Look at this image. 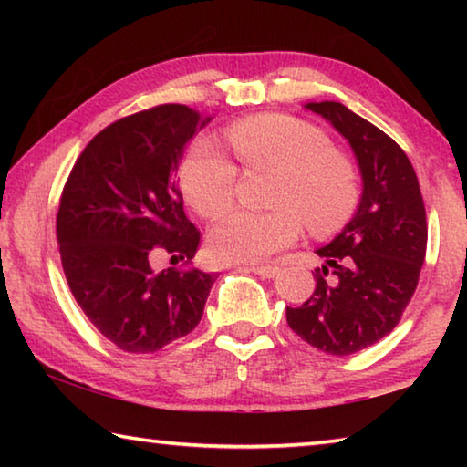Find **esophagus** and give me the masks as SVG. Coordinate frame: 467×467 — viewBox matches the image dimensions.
Wrapping results in <instances>:
<instances>
[{"label":"esophagus","mask_w":467,"mask_h":467,"mask_svg":"<svg viewBox=\"0 0 467 467\" xmlns=\"http://www.w3.org/2000/svg\"><path fill=\"white\" fill-rule=\"evenodd\" d=\"M249 272H253V274H257L259 278H275V275L280 274V267H274V265H249L247 267Z\"/></svg>","instance_id":"esophagus-1"}]
</instances>
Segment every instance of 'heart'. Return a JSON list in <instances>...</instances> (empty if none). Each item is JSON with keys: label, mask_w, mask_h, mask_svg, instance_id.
<instances>
[{"label": "heart", "mask_w": 467, "mask_h": 467, "mask_svg": "<svg viewBox=\"0 0 467 467\" xmlns=\"http://www.w3.org/2000/svg\"><path fill=\"white\" fill-rule=\"evenodd\" d=\"M247 167L280 172L272 212L233 210L210 231L212 255L223 262H259L296 243L303 220L317 236L331 234L352 218L360 185L352 162L334 152L329 138L290 115L264 113L226 130ZM181 192L203 218H214L234 197L236 167L212 140H197L179 169Z\"/></svg>", "instance_id": "b5f03b06"}]
</instances>
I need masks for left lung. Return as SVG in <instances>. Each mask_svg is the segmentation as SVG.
I'll list each match as a JSON object with an SVG mask.
<instances>
[{
  "label": "left lung",
  "mask_w": 467,
  "mask_h": 467,
  "mask_svg": "<svg viewBox=\"0 0 467 467\" xmlns=\"http://www.w3.org/2000/svg\"><path fill=\"white\" fill-rule=\"evenodd\" d=\"M342 133L358 161L362 195L357 214L317 249L326 264L317 286L286 321L317 350L348 357L377 344L398 326L426 255V212L412 162L395 141L342 102H309ZM330 278L327 279V275Z\"/></svg>",
  "instance_id": "1"
}]
</instances>
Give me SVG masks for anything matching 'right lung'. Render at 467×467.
I'll list each match as a JSON object with an SVG mask.
<instances>
[{
    "instance_id": "right-lung-1",
    "label": "right lung",
    "mask_w": 467,
    "mask_h": 467,
    "mask_svg": "<svg viewBox=\"0 0 467 467\" xmlns=\"http://www.w3.org/2000/svg\"><path fill=\"white\" fill-rule=\"evenodd\" d=\"M208 121L185 105L123 117L90 140L63 187V274L86 317L119 350L156 352L202 321L216 275L189 265L200 231L185 216L177 169ZM158 252L188 267L154 271Z\"/></svg>"
}]
</instances>
